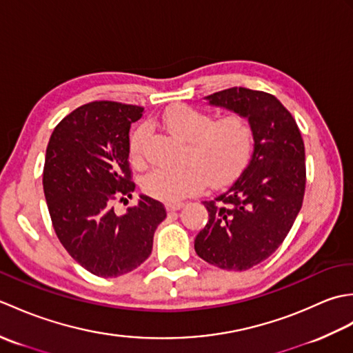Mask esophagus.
<instances>
[{
    "label": "esophagus",
    "instance_id": "obj_1",
    "mask_svg": "<svg viewBox=\"0 0 353 353\" xmlns=\"http://www.w3.org/2000/svg\"><path fill=\"white\" fill-rule=\"evenodd\" d=\"M165 208H167V211L172 212V211H179V209L183 208V203L182 201H170V203L165 205Z\"/></svg>",
    "mask_w": 353,
    "mask_h": 353
}]
</instances>
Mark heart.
Here are the masks:
<instances>
[{
	"instance_id": "b5f03b06",
	"label": "heart",
	"mask_w": 353,
	"mask_h": 353,
	"mask_svg": "<svg viewBox=\"0 0 353 353\" xmlns=\"http://www.w3.org/2000/svg\"><path fill=\"white\" fill-rule=\"evenodd\" d=\"M161 124L186 141V165L150 171L142 181V190L150 197L170 203L205 190L208 181L212 186H221L234 181L250 161L254 129L245 115L230 114L215 119L211 112L177 104L163 112ZM145 134V125L132 133L129 152L134 162L141 161Z\"/></svg>"
}]
</instances>
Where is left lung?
I'll list each match as a JSON object with an SVG mask.
<instances>
[{
    "mask_svg": "<svg viewBox=\"0 0 353 353\" xmlns=\"http://www.w3.org/2000/svg\"><path fill=\"white\" fill-rule=\"evenodd\" d=\"M208 100L249 118L254 147L235 182L203 201L209 220L194 249L209 264L243 272L274 253L296 221L306 185L305 144L296 119L272 94L230 88Z\"/></svg>",
    "mask_w": 353,
    "mask_h": 353,
    "instance_id": "obj_1",
    "label": "left lung"
}]
</instances>
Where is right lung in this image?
Listing matches in <instances>:
<instances>
[{
    "instance_id": "obj_1",
    "label": "right lung",
    "mask_w": 353,
    "mask_h": 353,
    "mask_svg": "<svg viewBox=\"0 0 353 353\" xmlns=\"http://www.w3.org/2000/svg\"><path fill=\"white\" fill-rule=\"evenodd\" d=\"M144 108L92 101L72 110L52 132L43 165V194L59 241L71 258L100 277L132 272L153 249L163 205L141 196L117 215L114 205L132 197L129 132Z\"/></svg>"
}]
</instances>
